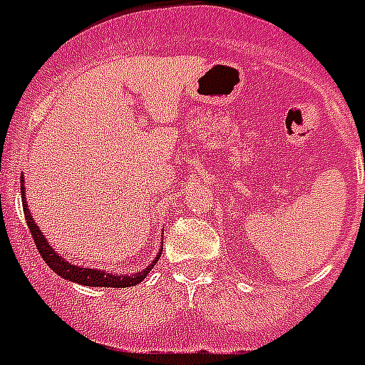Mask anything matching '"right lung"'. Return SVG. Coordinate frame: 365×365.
<instances>
[{
  "instance_id": "obj_1",
  "label": "right lung",
  "mask_w": 365,
  "mask_h": 365,
  "mask_svg": "<svg viewBox=\"0 0 365 365\" xmlns=\"http://www.w3.org/2000/svg\"><path fill=\"white\" fill-rule=\"evenodd\" d=\"M21 202H24V214H25V221L29 225V230L32 234V240L36 243L38 252L40 256L43 257V261L47 265L51 267V270L58 274V276H62V278L69 279V282L80 283V285L86 287H113V289H124V287H133L137 283L143 282L146 278L150 270L153 269L155 263L159 261L160 254L163 250H159L157 257L153 259L151 265H148L146 269H143L140 272L135 274H113V272H104V270H96V269H83V267L78 265H71L69 261L63 259L62 256L58 252H54V248L47 243V240L43 237V232L38 228V225L32 219L31 212H29L27 201H25V188H24V177H21Z\"/></svg>"
}]
</instances>
